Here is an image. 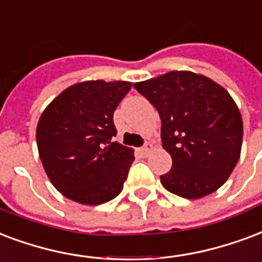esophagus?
I'll return each mask as SVG.
<instances>
[{
    "mask_svg": "<svg viewBox=\"0 0 262 262\" xmlns=\"http://www.w3.org/2000/svg\"><path fill=\"white\" fill-rule=\"evenodd\" d=\"M151 149H152V144H151V143H145L144 147H141L139 151H140V154L143 155V157H147V155L151 152Z\"/></svg>",
    "mask_w": 262,
    "mask_h": 262,
    "instance_id": "34e87169",
    "label": "esophagus"
}]
</instances>
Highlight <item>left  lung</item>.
<instances>
[{
    "mask_svg": "<svg viewBox=\"0 0 262 262\" xmlns=\"http://www.w3.org/2000/svg\"><path fill=\"white\" fill-rule=\"evenodd\" d=\"M133 86L158 110L171 169L169 192L199 199L214 192L236 166L243 139L241 111L224 88L192 71H169Z\"/></svg>",
    "mask_w": 262,
    "mask_h": 262,
    "instance_id": "obj_1",
    "label": "left lung"
}]
</instances>
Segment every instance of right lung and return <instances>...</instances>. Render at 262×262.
<instances>
[{"label": "right lung", "instance_id": "1", "mask_svg": "<svg viewBox=\"0 0 262 262\" xmlns=\"http://www.w3.org/2000/svg\"><path fill=\"white\" fill-rule=\"evenodd\" d=\"M127 81L75 83L43 110L37 125L38 154L59 192L96 206L122 191L133 149L113 141L114 111L130 91Z\"/></svg>", "mask_w": 262, "mask_h": 262}]
</instances>
